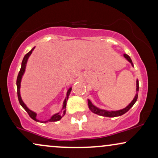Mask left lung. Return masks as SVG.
<instances>
[{
  "label": "left lung",
  "mask_w": 158,
  "mask_h": 158,
  "mask_svg": "<svg viewBox=\"0 0 158 158\" xmlns=\"http://www.w3.org/2000/svg\"><path fill=\"white\" fill-rule=\"evenodd\" d=\"M124 57H125V58L127 59V60H128L130 63H131L132 66H133V62H132V60H131V57H130L129 56L127 55V54H124ZM139 80L137 79L136 80V95H135V96L134 97V98H133V101H131V103H130L128 106H127L125 108L121 109V110L107 111V110H104V109H99V108L95 106H94L93 103H92L91 101L88 99V106H89V110H90L92 112L96 114H98L100 116H103V117H119V116L123 115V114H124L126 113L127 111H129L130 109H131V108L132 107L133 105H134V103L136 102L137 98H138V91H139Z\"/></svg>",
  "instance_id": "8db88e82"
}]
</instances>
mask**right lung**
Segmentation results:
<instances>
[{"mask_svg": "<svg viewBox=\"0 0 158 158\" xmlns=\"http://www.w3.org/2000/svg\"><path fill=\"white\" fill-rule=\"evenodd\" d=\"M35 49V47H33V49H31V51L29 52L28 53H27L26 55H25V57H24V58L23 60V62H22V65H21V69H20V71H19V73H18V76H17V96H18V100H19V102L20 103V105L22 106L23 107V109H25V110L27 111V114H28L30 117H31L32 119H33V120L36 121V122H40L39 119H36V113L33 112V111L30 110V109L26 106V105L24 103V102L23 101V100L21 98V96H20V90H19V89H20V83H21V79H22V77H23V76L24 74V73H25V67H26V64H27V60H28V57H30V55H31L32 52L33 51V49ZM71 87H70L69 89V90L67 91V94H66V97H65V99L64 100V101H63V109H62V111L61 112H58L57 114H54L52 117H51L50 119H49V120L47 121H44V122H41V123H47V122H56V121H58L62 117H63L65 114V111H66V109H65V108H66V102L68 101V99H69V96L70 95V93H71Z\"/></svg>", "mask_w": 158, "mask_h": 158, "instance_id": "1", "label": "right lung"}]
</instances>
